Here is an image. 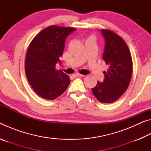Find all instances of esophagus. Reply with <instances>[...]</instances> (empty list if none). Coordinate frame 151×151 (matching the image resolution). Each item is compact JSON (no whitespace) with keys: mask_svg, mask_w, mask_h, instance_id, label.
<instances>
[{"mask_svg":"<svg viewBox=\"0 0 151 151\" xmlns=\"http://www.w3.org/2000/svg\"><path fill=\"white\" fill-rule=\"evenodd\" d=\"M75 76H78V77H81V76H85V75H81V74H80V73H76Z\"/></svg>","mask_w":151,"mask_h":151,"instance_id":"obj_1","label":"esophagus"}]
</instances>
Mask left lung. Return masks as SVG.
<instances>
[{
    "mask_svg": "<svg viewBox=\"0 0 151 151\" xmlns=\"http://www.w3.org/2000/svg\"><path fill=\"white\" fill-rule=\"evenodd\" d=\"M105 40L103 60L109 66L104 71L103 83L97 82L92 92L103 103H112L121 97L129 87L132 77V60L131 52L124 40L113 31L101 30Z\"/></svg>",
    "mask_w": 151,
    "mask_h": 151,
    "instance_id": "left-lung-1",
    "label": "left lung"
}]
</instances>
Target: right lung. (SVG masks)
I'll return each mask as SVG.
<instances>
[{
  "mask_svg": "<svg viewBox=\"0 0 151 151\" xmlns=\"http://www.w3.org/2000/svg\"><path fill=\"white\" fill-rule=\"evenodd\" d=\"M75 30L56 25L48 27L35 36L28 47L25 73L33 90L43 99L54 100L69 85V76L55 66L60 62L66 37Z\"/></svg>",
  "mask_w": 151,
  "mask_h": 151,
  "instance_id": "add662e5",
  "label": "right lung"
}]
</instances>
